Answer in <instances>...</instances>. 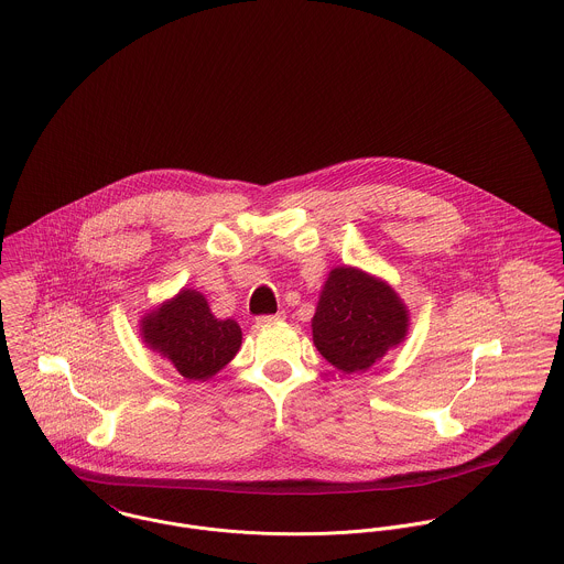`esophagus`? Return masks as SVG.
Returning a JSON list of instances; mask_svg holds the SVG:
<instances>
[{"mask_svg":"<svg viewBox=\"0 0 564 564\" xmlns=\"http://www.w3.org/2000/svg\"><path fill=\"white\" fill-rule=\"evenodd\" d=\"M284 318V312H278V314H264V316H258V327H264V325H271V323H278Z\"/></svg>","mask_w":564,"mask_h":564,"instance_id":"obj_1","label":"esophagus"}]
</instances>
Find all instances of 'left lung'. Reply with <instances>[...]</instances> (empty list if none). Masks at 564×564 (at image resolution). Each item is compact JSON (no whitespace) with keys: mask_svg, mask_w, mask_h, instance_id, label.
Returning <instances> with one entry per match:
<instances>
[{"mask_svg":"<svg viewBox=\"0 0 564 564\" xmlns=\"http://www.w3.org/2000/svg\"><path fill=\"white\" fill-rule=\"evenodd\" d=\"M410 310L381 278L358 267L329 271L312 316L318 354L345 375L366 372L405 343Z\"/></svg>","mask_w":564,"mask_h":564,"instance_id":"obj_1","label":"left lung"}]
</instances>
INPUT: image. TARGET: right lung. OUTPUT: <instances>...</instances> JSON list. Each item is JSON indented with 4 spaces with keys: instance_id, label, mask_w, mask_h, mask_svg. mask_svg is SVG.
Masks as SVG:
<instances>
[{
    "instance_id": "add662e5",
    "label": "right lung",
    "mask_w": 564,
    "mask_h": 564,
    "mask_svg": "<svg viewBox=\"0 0 564 564\" xmlns=\"http://www.w3.org/2000/svg\"><path fill=\"white\" fill-rule=\"evenodd\" d=\"M140 336L189 381L217 375L239 354L243 340L239 323L215 318L196 289H181L172 300L149 310L140 321Z\"/></svg>"
}]
</instances>
